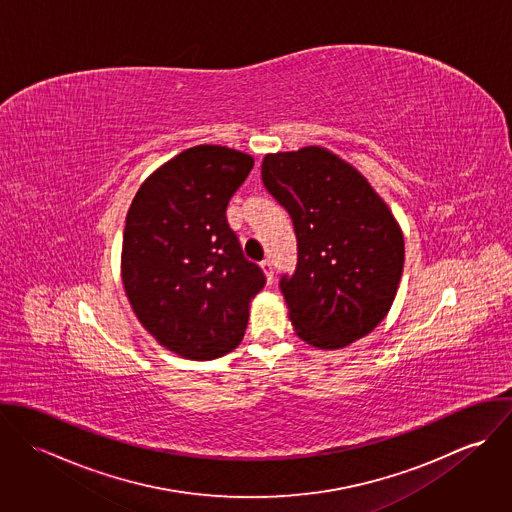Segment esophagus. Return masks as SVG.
I'll list each match as a JSON object with an SVG mask.
<instances>
[{"instance_id":"34e87169","label":"esophagus","mask_w":512,"mask_h":512,"mask_svg":"<svg viewBox=\"0 0 512 512\" xmlns=\"http://www.w3.org/2000/svg\"><path fill=\"white\" fill-rule=\"evenodd\" d=\"M260 268H262V272H264V276H266V282L272 284V282H274V268H272V262H270V260H264V262L260 264Z\"/></svg>"}]
</instances>
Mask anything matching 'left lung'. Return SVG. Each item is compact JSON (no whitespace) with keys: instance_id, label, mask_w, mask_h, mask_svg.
Here are the masks:
<instances>
[{"instance_id":"obj_1","label":"left lung","mask_w":512,"mask_h":512,"mask_svg":"<svg viewBox=\"0 0 512 512\" xmlns=\"http://www.w3.org/2000/svg\"><path fill=\"white\" fill-rule=\"evenodd\" d=\"M262 183L297 236V268L280 282L295 335L327 351L363 339L400 286L398 220L365 175L327 147L268 153Z\"/></svg>"}]
</instances>
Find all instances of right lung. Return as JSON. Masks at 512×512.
I'll return each instance as SVG.
<instances>
[{
	"label": "right lung",
	"mask_w": 512,
	"mask_h": 512,
	"mask_svg": "<svg viewBox=\"0 0 512 512\" xmlns=\"http://www.w3.org/2000/svg\"><path fill=\"white\" fill-rule=\"evenodd\" d=\"M252 167V155L230 147H189L157 167L130 205L124 290L147 333L183 359L236 349L250 301L266 284L226 222V205Z\"/></svg>",
	"instance_id": "1"
}]
</instances>
